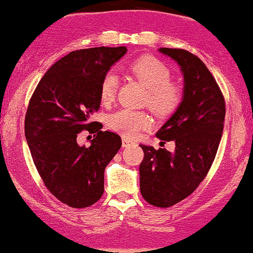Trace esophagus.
I'll return each instance as SVG.
<instances>
[{
  "label": "esophagus",
  "instance_id": "obj_1",
  "mask_svg": "<svg viewBox=\"0 0 253 253\" xmlns=\"http://www.w3.org/2000/svg\"><path fill=\"white\" fill-rule=\"evenodd\" d=\"M132 144H133V141L130 140L129 138H126V137L122 138V146L123 147H127V146H130V145H132Z\"/></svg>",
  "mask_w": 253,
  "mask_h": 253
}]
</instances>
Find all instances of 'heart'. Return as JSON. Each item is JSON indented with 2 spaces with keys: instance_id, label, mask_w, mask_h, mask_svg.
<instances>
[{
  "instance_id": "heart-1",
  "label": "heart",
  "mask_w": 253,
  "mask_h": 253,
  "mask_svg": "<svg viewBox=\"0 0 253 253\" xmlns=\"http://www.w3.org/2000/svg\"><path fill=\"white\" fill-rule=\"evenodd\" d=\"M132 77L143 83L148 88L146 103L159 115L174 112L183 99V88L171 82V71L158 57L145 55L136 58L127 65ZM120 78L116 72L108 71L100 84V98L103 105H109L116 98ZM152 126V119L141 110L122 108L108 117V126L124 137L136 138L140 131Z\"/></svg>"
}]
</instances>
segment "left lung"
<instances>
[{"label":"left lung","mask_w":253,"mask_h":253,"mask_svg":"<svg viewBox=\"0 0 253 253\" xmlns=\"http://www.w3.org/2000/svg\"><path fill=\"white\" fill-rule=\"evenodd\" d=\"M159 51L181 67L184 89L176 112L157 132L161 140L175 141V151L140 145V192L151 205L170 207L191 195L206 177L222 137L226 103L199 57L177 48Z\"/></svg>","instance_id":"8db88e82"}]
</instances>
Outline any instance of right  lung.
<instances>
[{
	"label": "right lung",
	"mask_w": 253,
	"mask_h": 253,
	"mask_svg": "<svg viewBox=\"0 0 253 253\" xmlns=\"http://www.w3.org/2000/svg\"><path fill=\"white\" fill-rule=\"evenodd\" d=\"M126 47H95L69 53L38 84L25 115V137L37 170L51 195L74 209H84L103 195L105 169L122 146L119 134L89 122L100 108L102 77ZM83 129L94 133L81 147Z\"/></svg>",
	"instance_id": "obj_1"
}]
</instances>
